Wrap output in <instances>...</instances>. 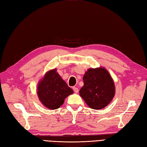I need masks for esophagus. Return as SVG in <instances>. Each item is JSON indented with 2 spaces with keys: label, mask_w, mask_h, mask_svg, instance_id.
I'll list each match as a JSON object with an SVG mask.
<instances>
[{
  "label": "esophagus",
  "mask_w": 147,
  "mask_h": 147,
  "mask_svg": "<svg viewBox=\"0 0 147 147\" xmlns=\"http://www.w3.org/2000/svg\"><path fill=\"white\" fill-rule=\"evenodd\" d=\"M73 90L76 93H78V89L77 87H73Z\"/></svg>",
  "instance_id": "34e87169"
}]
</instances>
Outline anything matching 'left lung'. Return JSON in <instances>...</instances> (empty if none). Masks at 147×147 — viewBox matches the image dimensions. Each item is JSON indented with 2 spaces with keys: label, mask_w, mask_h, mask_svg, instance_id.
Here are the masks:
<instances>
[{
  "label": "left lung",
  "mask_w": 147,
  "mask_h": 147,
  "mask_svg": "<svg viewBox=\"0 0 147 147\" xmlns=\"http://www.w3.org/2000/svg\"><path fill=\"white\" fill-rule=\"evenodd\" d=\"M83 80L80 95L90 108L99 110L109 104L115 95V85L108 71L104 68L90 69Z\"/></svg>",
  "instance_id": "1"
}]
</instances>
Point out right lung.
<instances>
[{"mask_svg":"<svg viewBox=\"0 0 147 147\" xmlns=\"http://www.w3.org/2000/svg\"><path fill=\"white\" fill-rule=\"evenodd\" d=\"M37 90L39 100L47 108L51 110L59 109L63 103L64 99L74 92L57 73L56 69L45 74L38 84Z\"/></svg>","mask_w":147,"mask_h":147,"instance_id":"1","label":"right lung"}]
</instances>
